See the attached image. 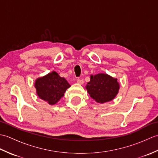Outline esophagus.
Masks as SVG:
<instances>
[{
    "label": "esophagus",
    "instance_id": "esophagus-1",
    "mask_svg": "<svg viewBox=\"0 0 158 158\" xmlns=\"http://www.w3.org/2000/svg\"><path fill=\"white\" fill-rule=\"evenodd\" d=\"M77 83H79V84L82 85V84H83V83H84V81H83V79H79L77 80Z\"/></svg>",
    "mask_w": 158,
    "mask_h": 158
}]
</instances>
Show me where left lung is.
I'll return each mask as SVG.
<instances>
[{
    "mask_svg": "<svg viewBox=\"0 0 158 158\" xmlns=\"http://www.w3.org/2000/svg\"><path fill=\"white\" fill-rule=\"evenodd\" d=\"M85 88L92 99L102 104L115 98L119 92V83L117 78L106 73H99L90 75V81Z\"/></svg>",
    "mask_w": 158,
    "mask_h": 158,
    "instance_id": "1",
    "label": "left lung"
}]
</instances>
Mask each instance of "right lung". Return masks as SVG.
<instances>
[{"label":"right lung","instance_id":"obj_1","mask_svg":"<svg viewBox=\"0 0 158 158\" xmlns=\"http://www.w3.org/2000/svg\"><path fill=\"white\" fill-rule=\"evenodd\" d=\"M70 87L68 81L55 71L39 77L35 82L36 94L50 105L58 102Z\"/></svg>","mask_w":158,"mask_h":158}]
</instances>
